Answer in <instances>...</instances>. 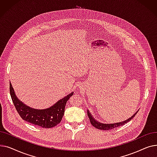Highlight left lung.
Listing matches in <instances>:
<instances>
[{
  "label": "left lung",
  "mask_w": 157,
  "mask_h": 157,
  "mask_svg": "<svg viewBox=\"0 0 157 157\" xmlns=\"http://www.w3.org/2000/svg\"><path fill=\"white\" fill-rule=\"evenodd\" d=\"M139 109H138V111H137L136 112V113L132 115L130 118H129L128 119H127L125 121H123L121 122H118V123H109V124H105V123H102L101 122H98V121H97L95 119H94V118L93 117V116L92 115V114L90 113L88 111V109L87 110V114H88V117L90 119V123H91V124L95 127L96 128L98 129H100V130H111L113 129L114 128H117L118 127L120 126L123 125H125V123H127V122H128L129 121H130L135 116L136 114L137 113V112L139 111Z\"/></svg>",
  "instance_id": "obj_1"
}]
</instances>
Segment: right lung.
Returning a JSON list of instances; mask_svg holds the SVG:
<instances>
[{"instance_id":"right-lung-1","label":"right lung","mask_w":157,"mask_h":157,"mask_svg":"<svg viewBox=\"0 0 157 157\" xmlns=\"http://www.w3.org/2000/svg\"><path fill=\"white\" fill-rule=\"evenodd\" d=\"M10 91L15 108L21 118L33 125L43 128H52L60 123L64 114L66 103L74 94L72 92L65 96L50 108L45 109H36L23 104L18 99L11 83Z\"/></svg>"}]
</instances>
